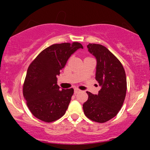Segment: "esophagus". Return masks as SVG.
I'll return each instance as SVG.
<instances>
[{
    "label": "esophagus",
    "mask_w": 150,
    "mask_h": 150,
    "mask_svg": "<svg viewBox=\"0 0 150 150\" xmlns=\"http://www.w3.org/2000/svg\"><path fill=\"white\" fill-rule=\"evenodd\" d=\"M80 91H81V90H80V89H78V88H75V90H74V93H79Z\"/></svg>",
    "instance_id": "34e87169"
}]
</instances>
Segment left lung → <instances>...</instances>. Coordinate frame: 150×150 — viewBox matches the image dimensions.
Masks as SVG:
<instances>
[{"instance_id":"obj_1","label":"left lung","mask_w":150,"mask_h":150,"mask_svg":"<svg viewBox=\"0 0 150 150\" xmlns=\"http://www.w3.org/2000/svg\"><path fill=\"white\" fill-rule=\"evenodd\" d=\"M87 48L96 59L95 78L101 89L97 95L86 91L88 99L83 104V108L88 118L105 122L117 115L125 100L127 90L125 69L105 46L89 43Z\"/></svg>"}]
</instances>
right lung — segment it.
Wrapping results in <instances>:
<instances>
[{"label":"right lung","mask_w":150,"mask_h":150,"mask_svg":"<svg viewBox=\"0 0 150 150\" xmlns=\"http://www.w3.org/2000/svg\"><path fill=\"white\" fill-rule=\"evenodd\" d=\"M79 48L83 47L78 42L51 45L42 51L29 66L23 95L29 110L39 120L54 122L65 114L74 89L61 90L57 76L70 56Z\"/></svg>","instance_id":"1"}]
</instances>
